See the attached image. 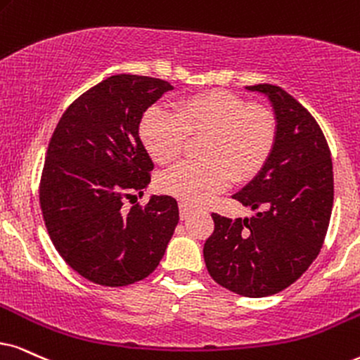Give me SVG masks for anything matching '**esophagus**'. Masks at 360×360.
<instances>
[{
  "label": "esophagus",
  "mask_w": 360,
  "mask_h": 360,
  "mask_svg": "<svg viewBox=\"0 0 360 360\" xmlns=\"http://www.w3.org/2000/svg\"><path fill=\"white\" fill-rule=\"evenodd\" d=\"M179 212H181V219L186 221V219H188V217L191 216V207L188 206V204L181 202V204H179Z\"/></svg>",
  "instance_id": "esophagus-1"
}]
</instances>
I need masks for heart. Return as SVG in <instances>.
<instances>
[{
	"instance_id": "1",
	"label": "heart",
	"mask_w": 360,
	"mask_h": 360,
	"mask_svg": "<svg viewBox=\"0 0 360 360\" xmlns=\"http://www.w3.org/2000/svg\"><path fill=\"white\" fill-rule=\"evenodd\" d=\"M139 136L158 165H169L184 153L191 138L201 161L181 162L161 176L166 194L188 206H201L231 181L257 176L277 139V122L269 109L249 104L229 91H207L174 104V115L149 108L139 122Z\"/></svg>"
}]
</instances>
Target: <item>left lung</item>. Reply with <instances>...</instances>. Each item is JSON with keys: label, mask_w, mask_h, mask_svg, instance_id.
Instances as JSON below:
<instances>
[{"label": "left lung", "mask_w": 360, "mask_h": 360, "mask_svg": "<svg viewBox=\"0 0 360 360\" xmlns=\"http://www.w3.org/2000/svg\"><path fill=\"white\" fill-rule=\"evenodd\" d=\"M269 99L277 122L271 158L233 198L256 211L227 219L212 214L214 233L204 244L209 274L245 297L281 292L319 254L334 202L327 141L311 112L279 86H245Z\"/></svg>", "instance_id": "8db88e82"}]
</instances>
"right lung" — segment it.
Here are the masks:
<instances>
[{
  "mask_svg": "<svg viewBox=\"0 0 360 360\" xmlns=\"http://www.w3.org/2000/svg\"><path fill=\"white\" fill-rule=\"evenodd\" d=\"M171 89L148 76H111L66 109L49 141L39 188L44 224L59 256L94 284L121 288L148 277L179 222L171 195L122 206L151 183L139 122Z\"/></svg>",
  "mask_w": 360,
  "mask_h": 360,
  "instance_id": "right-lung-1",
  "label": "right lung"
}]
</instances>
